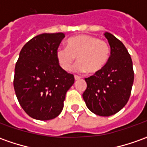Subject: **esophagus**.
Segmentation results:
<instances>
[{
    "mask_svg": "<svg viewBox=\"0 0 147 147\" xmlns=\"http://www.w3.org/2000/svg\"><path fill=\"white\" fill-rule=\"evenodd\" d=\"M80 79H81V77L79 76H76H76H75V80H80Z\"/></svg>",
    "mask_w": 147,
    "mask_h": 147,
    "instance_id": "esophagus-1",
    "label": "esophagus"
}]
</instances>
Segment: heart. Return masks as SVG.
<instances>
[{"instance_id":"1","label":"heart","mask_w":147,"mask_h":147,"mask_svg":"<svg viewBox=\"0 0 147 147\" xmlns=\"http://www.w3.org/2000/svg\"><path fill=\"white\" fill-rule=\"evenodd\" d=\"M110 47L105 40L97 37L81 34L73 37L67 42V48L61 47L57 51V57L62 68L70 71L77 57L75 69L80 72L97 73L108 62Z\"/></svg>"}]
</instances>
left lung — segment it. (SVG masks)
I'll return each mask as SVG.
<instances>
[{
	"instance_id": "obj_1",
	"label": "left lung",
	"mask_w": 147,
	"mask_h": 147,
	"mask_svg": "<svg viewBox=\"0 0 147 147\" xmlns=\"http://www.w3.org/2000/svg\"><path fill=\"white\" fill-rule=\"evenodd\" d=\"M105 36L110 45V57L102 70L85 78L87 86L83 98L92 113L109 117L128 102L134 71L131 56L123 43L110 33L105 32Z\"/></svg>"
}]
</instances>
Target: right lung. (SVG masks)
<instances>
[{
    "mask_svg": "<svg viewBox=\"0 0 147 147\" xmlns=\"http://www.w3.org/2000/svg\"><path fill=\"white\" fill-rule=\"evenodd\" d=\"M64 33L42 34L21 49L15 67V92L25 113L34 119L49 120L59 116L65 94L75 78L59 64L57 51Z\"/></svg>",
    "mask_w": 147,
    "mask_h": 147,
    "instance_id": "right-lung-1",
    "label": "right lung"
}]
</instances>
